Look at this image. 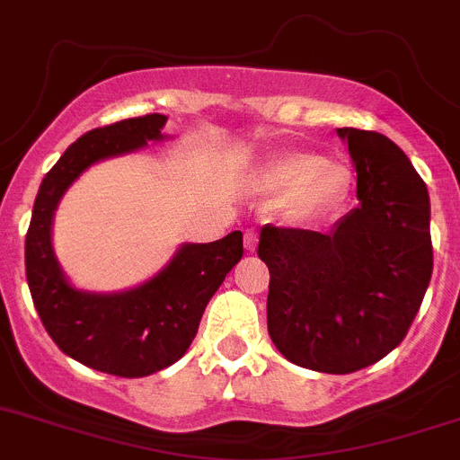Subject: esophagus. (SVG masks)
Masks as SVG:
<instances>
[{
  "mask_svg": "<svg viewBox=\"0 0 460 460\" xmlns=\"http://www.w3.org/2000/svg\"><path fill=\"white\" fill-rule=\"evenodd\" d=\"M243 246H246L248 252L255 251V246H257V233H255V230H246V233H243Z\"/></svg>",
  "mask_w": 460,
  "mask_h": 460,
  "instance_id": "34e87169",
  "label": "esophagus"
}]
</instances>
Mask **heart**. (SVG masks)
<instances>
[{
	"instance_id": "b5f03b06",
	"label": "heart",
	"mask_w": 460,
	"mask_h": 460,
	"mask_svg": "<svg viewBox=\"0 0 460 460\" xmlns=\"http://www.w3.org/2000/svg\"><path fill=\"white\" fill-rule=\"evenodd\" d=\"M269 187L291 195V212L296 217L323 212L345 196L349 187V172L334 160H321L312 153H293L270 167Z\"/></svg>"
}]
</instances>
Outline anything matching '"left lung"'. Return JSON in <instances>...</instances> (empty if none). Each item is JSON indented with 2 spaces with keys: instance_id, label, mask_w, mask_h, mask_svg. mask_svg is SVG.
I'll return each instance as SVG.
<instances>
[{
  "instance_id": "8db88e82",
  "label": "left lung",
  "mask_w": 460,
  "mask_h": 460,
  "mask_svg": "<svg viewBox=\"0 0 460 460\" xmlns=\"http://www.w3.org/2000/svg\"><path fill=\"white\" fill-rule=\"evenodd\" d=\"M358 205L330 233L264 226L266 318L275 348L330 375L377 364L404 341L434 269L429 194L409 157L375 130L339 128Z\"/></svg>"
}]
</instances>
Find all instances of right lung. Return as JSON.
Returning a JSON list of instances; mask_svg holds the SVG:
<instances>
[{"label":"right lung","instance_id":"1","mask_svg":"<svg viewBox=\"0 0 460 460\" xmlns=\"http://www.w3.org/2000/svg\"><path fill=\"white\" fill-rule=\"evenodd\" d=\"M164 115L102 126L78 137L42 181L26 233V282L42 325L78 364L117 377H146L176 364L199 332L200 316L243 255L239 230L212 243H187L155 278L112 296L76 291L51 248V218L60 196L103 157L162 139Z\"/></svg>","mask_w":460,"mask_h":460}]
</instances>
